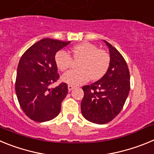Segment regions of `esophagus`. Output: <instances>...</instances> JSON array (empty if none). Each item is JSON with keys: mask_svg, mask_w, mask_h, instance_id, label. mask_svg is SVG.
<instances>
[{"mask_svg": "<svg viewBox=\"0 0 154 154\" xmlns=\"http://www.w3.org/2000/svg\"><path fill=\"white\" fill-rule=\"evenodd\" d=\"M75 88V86H74V85H68V89H69V91H72V89H74Z\"/></svg>", "mask_w": 154, "mask_h": 154, "instance_id": "obj_1", "label": "esophagus"}]
</instances>
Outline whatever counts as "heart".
Returning a JSON list of instances; mask_svg holds the SVG:
<instances>
[{"mask_svg":"<svg viewBox=\"0 0 154 154\" xmlns=\"http://www.w3.org/2000/svg\"><path fill=\"white\" fill-rule=\"evenodd\" d=\"M71 55L79 61L77 69L62 76V81L72 85L86 82L89 79L96 81L103 78L110 65V56L104 50L89 42H82L71 48ZM55 63L62 72L68 70L72 65V58L64 51H59L55 55Z\"/></svg>","mask_w":154,"mask_h":154,"instance_id":"b5f03b06","label":"heart"}]
</instances>
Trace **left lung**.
Listing matches in <instances>:
<instances>
[{
	"mask_svg": "<svg viewBox=\"0 0 154 154\" xmlns=\"http://www.w3.org/2000/svg\"><path fill=\"white\" fill-rule=\"evenodd\" d=\"M110 56L108 71L97 82L82 87V114L89 122L106 124L120 112L130 89V72L119 51L107 42Z\"/></svg>",
	"mask_w": 154,
	"mask_h": 154,
	"instance_id": "1",
	"label": "left lung"
}]
</instances>
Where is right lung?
<instances>
[{
	"label": "right lung",
	"mask_w": 154,
	"mask_h": 154,
	"mask_svg": "<svg viewBox=\"0 0 154 154\" xmlns=\"http://www.w3.org/2000/svg\"><path fill=\"white\" fill-rule=\"evenodd\" d=\"M70 42L42 39L31 46L19 61L16 95L23 112L35 122L51 120L60 112L68 94L67 84L49 86L59 78L54 59L55 54Z\"/></svg>",
	"instance_id": "1"
}]
</instances>
